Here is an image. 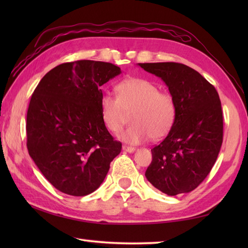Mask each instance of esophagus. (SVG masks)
Returning <instances> with one entry per match:
<instances>
[{"label": "esophagus", "mask_w": 248, "mask_h": 248, "mask_svg": "<svg viewBox=\"0 0 248 248\" xmlns=\"http://www.w3.org/2000/svg\"><path fill=\"white\" fill-rule=\"evenodd\" d=\"M123 150L127 151V152H130V154H132V152L135 151V148H134V147H129V146L124 145V146H123Z\"/></svg>", "instance_id": "34e87169"}]
</instances>
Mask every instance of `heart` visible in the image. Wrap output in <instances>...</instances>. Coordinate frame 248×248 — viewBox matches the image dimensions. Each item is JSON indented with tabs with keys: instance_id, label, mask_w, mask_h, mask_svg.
Returning <instances> with one entry per match:
<instances>
[{
	"instance_id": "obj_1",
	"label": "heart",
	"mask_w": 248,
	"mask_h": 248,
	"mask_svg": "<svg viewBox=\"0 0 248 248\" xmlns=\"http://www.w3.org/2000/svg\"><path fill=\"white\" fill-rule=\"evenodd\" d=\"M117 98L105 93L100 101L101 117L113 133L123 129L125 113H131L132 124L120 134L125 143L138 145L161 140L171 130L176 120V103L168 93L160 92L155 83L145 78H130L116 86Z\"/></svg>"
}]
</instances>
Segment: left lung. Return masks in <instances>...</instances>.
Instances as JSON below:
<instances>
[{
	"label": "left lung",
	"mask_w": 248,
	"mask_h": 248,
	"mask_svg": "<svg viewBox=\"0 0 248 248\" xmlns=\"http://www.w3.org/2000/svg\"><path fill=\"white\" fill-rule=\"evenodd\" d=\"M161 78L176 103V120L151 149L145 176L170 196L188 193L209 175L223 143V112L217 89L199 72L179 62L139 64Z\"/></svg>",
	"instance_id": "8db88e82"
}]
</instances>
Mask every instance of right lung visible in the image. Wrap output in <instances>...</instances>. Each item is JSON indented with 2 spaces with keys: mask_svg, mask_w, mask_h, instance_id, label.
<instances>
[{
  "mask_svg": "<svg viewBox=\"0 0 248 248\" xmlns=\"http://www.w3.org/2000/svg\"><path fill=\"white\" fill-rule=\"evenodd\" d=\"M121 73L110 62H64L41 78L26 115L29 154L52 186L71 196L96 191L121 151L101 117L100 89Z\"/></svg>",
  "mask_w": 248,
  "mask_h": 248,
  "instance_id": "add662e5",
  "label": "right lung"
}]
</instances>
